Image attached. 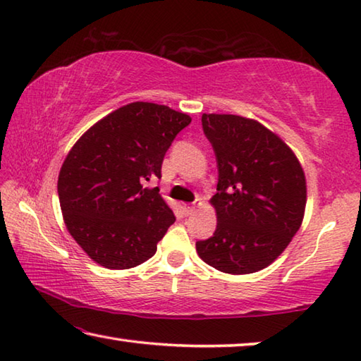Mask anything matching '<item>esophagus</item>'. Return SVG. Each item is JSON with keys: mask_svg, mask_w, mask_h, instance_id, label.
<instances>
[{"mask_svg": "<svg viewBox=\"0 0 361 361\" xmlns=\"http://www.w3.org/2000/svg\"><path fill=\"white\" fill-rule=\"evenodd\" d=\"M183 210H185V215H191L195 210V204H185L183 205Z\"/></svg>", "mask_w": 361, "mask_h": 361, "instance_id": "obj_1", "label": "esophagus"}]
</instances>
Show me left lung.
<instances>
[{
	"instance_id": "1",
	"label": "left lung",
	"mask_w": 361,
	"mask_h": 361,
	"mask_svg": "<svg viewBox=\"0 0 361 361\" xmlns=\"http://www.w3.org/2000/svg\"><path fill=\"white\" fill-rule=\"evenodd\" d=\"M215 151L218 224L195 242L200 258L226 274L261 271L288 247L302 223L305 176L288 146L264 126L235 114H202Z\"/></svg>"
}]
</instances>
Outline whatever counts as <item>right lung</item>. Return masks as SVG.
<instances>
[{
	"instance_id": "right-lung-1",
	"label": "right lung",
	"mask_w": 361,
	"mask_h": 361,
	"mask_svg": "<svg viewBox=\"0 0 361 361\" xmlns=\"http://www.w3.org/2000/svg\"><path fill=\"white\" fill-rule=\"evenodd\" d=\"M191 118L166 105L135 102L109 113L78 140L60 169L57 191L73 239L100 266L148 261L175 223L159 194L164 156Z\"/></svg>"
}]
</instances>
